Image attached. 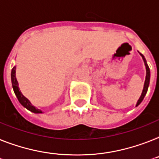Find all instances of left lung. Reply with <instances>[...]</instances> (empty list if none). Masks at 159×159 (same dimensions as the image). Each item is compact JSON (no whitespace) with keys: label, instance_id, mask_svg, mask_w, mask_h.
<instances>
[{"label":"left lung","instance_id":"1","mask_svg":"<svg viewBox=\"0 0 159 159\" xmlns=\"http://www.w3.org/2000/svg\"><path fill=\"white\" fill-rule=\"evenodd\" d=\"M142 57L143 59V61L144 63H145V66H146V80H145V82H144V87H143V93H142V95L140 97V98L139 99V101H138V103H137V106H139V104L141 103L142 101L143 100L144 97L146 95V93L148 92V85H149V81H150V70H149V67L148 66L147 62H146V60H145V58L141 54Z\"/></svg>","mask_w":159,"mask_h":159}]
</instances>
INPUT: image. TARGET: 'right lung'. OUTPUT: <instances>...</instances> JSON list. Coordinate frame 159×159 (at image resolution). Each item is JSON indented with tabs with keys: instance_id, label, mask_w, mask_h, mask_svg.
I'll list each match as a JSON object with an SVG mask.
<instances>
[{
	"instance_id": "obj_1",
	"label": "right lung",
	"mask_w": 159,
	"mask_h": 159,
	"mask_svg": "<svg viewBox=\"0 0 159 159\" xmlns=\"http://www.w3.org/2000/svg\"><path fill=\"white\" fill-rule=\"evenodd\" d=\"M11 83L12 88H13V90H14V93H15L16 96V98H17L18 101L20 102V103L21 104L23 107H25L26 109L30 110L31 112H35V113H41L42 111L32 106L28 99L26 98H25V97L21 94L20 90H19L17 80H16V66H14L11 70Z\"/></svg>"
}]
</instances>
